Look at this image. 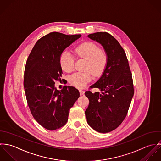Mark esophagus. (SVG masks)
I'll use <instances>...</instances> for the list:
<instances>
[{
    "label": "esophagus",
    "instance_id": "1",
    "mask_svg": "<svg viewBox=\"0 0 161 161\" xmlns=\"http://www.w3.org/2000/svg\"><path fill=\"white\" fill-rule=\"evenodd\" d=\"M79 92H80V95H84V93H85V92H84L83 90H79Z\"/></svg>",
    "mask_w": 161,
    "mask_h": 161
}]
</instances>
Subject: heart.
Masks as SVG:
<instances>
[{"instance_id":"heart-1","label":"heart","mask_w":161,"mask_h":161,"mask_svg":"<svg viewBox=\"0 0 161 161\" xmlns=\"http://www.w3.org/2000/svg\"><path fill=\"white\" fill-rule=\"evenodd\" d=\"M75 53L79 57L88 60L85 69L90 71L92 75L97 76L102 73L107 63V55L105 52L100 49L95 43L87 42L80 44L75 49ZM62 69L67 73L73 71L75 68V57L69 50H64L60 58ZM92 80L89 72H77L72 75L69 83L79 88L85 87Z\"/></svg>"}]
</instances>
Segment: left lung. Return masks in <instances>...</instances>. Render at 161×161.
<instances>
[{"mask_svg": "<svg viewBox=\"0 0 161 161\" xmlns=\"http://www.w3.org/2000/svg\"><path fill=\"white\" fill-rule=\"evenodd\" d=\"M88 37L103 46L107 63L100 78L91 86L100 92H85L90 101L85 115L92 128L106 133L117 128L127 115L134 92L132 74L126 53L115 38L107 32Z\"/></svg>", "mask_w": 161, "mask_h": 161, "instance_id": "left-lung-1", "label": "left lung"}]
</instances>
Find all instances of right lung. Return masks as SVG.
<instances>
[{
	"label": "right lung",
	"mask_w": 161,
	"mask_h": 161,
	"mask_svg": "<svg viewBox=\"0 0 161 161\" xmlns=\"http://www.w3.org/2000/svg\"><path fill=\"white\" fill-rule=\"evenodd\" d=\"M81 35L50 33L40 38L28 57L24 86L27 103L34 119L44 128L53 130L64 126L70 108L80 97L73 86L58 90L56 81H61L62 52Z\"/></svg>",
	"instance_id": "right-lung-1"
}]
</instances>
